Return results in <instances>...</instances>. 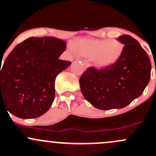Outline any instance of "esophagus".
Segmentation results:
<instances>
[{
    "instance_id": "esophagus-1",
    "label": "esophagus",
    "mask_w": 156,
    "mask_h": 156,
    "mask_svg": "<svg viewBox=\"0 0 156 156\" xmlns=\"http://www.w3.org/2000/svg\"><path fill=\"white\" fill-rule=\"evenodd\" d=\"M82 62H83V65H84V67L85 68H88V67L90 66L89 63H88V62L86 61V60H82Z\"/></svg>"
}]
</instances>
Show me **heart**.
I'll use <instances>...</instances> for the list:
<instances>
[{
	"label": "heart",
	"instance_id": "1",
	"mask_svg": "<svg viewBox=\"0 0 156 156\" xmlns=\"http://www.w3.org/2000/svg\"><path fill=\"white\" fill-rule=\"evenodd\" d=\"M71 51L91 58L98 68H105L118 62L123 54L124 45L116 39H83L79 41Z\"/></svg>",
	"mask_w": 156,
	"mask_h": 156
}]
</instances>
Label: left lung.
I'll return each instance as SVG.
<instances>
[{
  "label": "left lung",
  "instance_id": "1",
  "mask_svg": "<svg viewBox=\"0 0 156 156\" xmlns=\"http://www.w3.org/2000/svg\"><path fill=\"white\" fill-rule=\"evenodd\" d=\"M118 40L124 44L118 62L100 70L90 67L80 79L84 98L99 109L126 107L141 95L150 80L151 63L138 41L129 35Z\"/></svg>",
  "mask_w": 156,
  "mask_h": 156
}]
</instances>
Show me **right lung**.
<instances>
[{"instance_id":"obj_1","label":"right lung","mask_w":156,"mask_h":156,"mask_svg":"<svg viewBox=\"0 0 156 156\" xmlns=\"http://www.w3.org/2000/svg\"><path fill=\"white\" fill-rule=\"evenodd\" d=\"M65 48L66 41L55 37H30L16 45L1 70V106L23 119L48 112L54 100L55 79L71 64L58 59Z\"/></svg>"}]
</instances>
